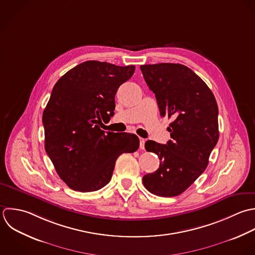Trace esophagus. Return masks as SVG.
<instances>
[{
  "label": "esophagus",
  "mask_w": 255,
  "mask_h": 255,
  "mask_svg": "<svg viewBox=\"0 0 255 255\" xmlns=\"http://www.w3.org/2000/svg\"><path fill=\"white\" fill-rule=\"evenodd\" d=\"M145 148V139L140 138V149H144Z\"/></svg>",
  "instance_id": "34e87169"
}]
</instances>
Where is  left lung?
<instances>
[{
	"mask_svg": "<svg viewBox=\"0 0 255 255\" xmlns=\"http://www.w3.org/2000/svg\"><path fill=\"white\" fill-rule=\"evenodd\" d=\"M155 93L160 114L173 120L166 145L148 140L145 149L158 155L160 168L143 177L145 188L160 197L184 193L206 170L219 141V108L204 80L179 63L140 66Z\"/></svg>",
	"mask_w": 255,
	"mask_h": 255,
	"instance_id": "left-lung-1",
	"label": "left lung"
}]
</instances>
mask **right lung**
I'll list each match as a JSON object with an SVG mask.
<instances>
[{"label":"right lung","instance_id":"add662e5","mask_svg":"<svg viewBox=\"0 0 255 255\" xmlns=\"http://www.w3.org/2000/svg\"><path fill=\"white\" fill-rule=\"evenodd\" d=\"M134 65L84 61L61 76L42 113L44 148L59 178L72 190H100L111 180L117 158L139 148L130 133L106 132L115 94Z\"/></svg>","mask_w":255,"mask_h":255}]
</instances>
